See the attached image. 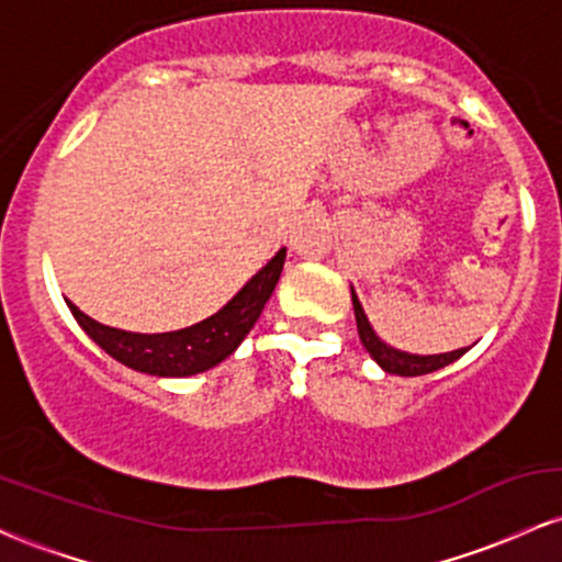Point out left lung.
I'll use <instances>...</instances> for the list:
<instances>
[{
	"label": "left lung",
	"instance_id": "obj_1",
	"mask_svg": "<svg viewBox=\"0 0 562 562\" xmlns=\"http://www.w3.org/2000/svg\"><path fill=\"white\" fill-rule=\"evenodd\" d=\"M351 301H353V314H357V330H359V340H362V346L370 351V357L375 359V362L383 367L385 372H391V375H402V378H417V375H428V372H436L441 370V367H447L454 362V359H460L462 353L468 351V348H457V351H449V353H434V357H420V353H406V351H398V348L393 346H385L383 340L378 338L375 330H372L370 319H367L362 303H359L357 293L351 290Z\"/></svg>",
	"mask_w": 562,
	"mask_h": 562
}]
</instances>
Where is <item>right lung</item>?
Returning a JSON list of instances; mask_svg holds the SVG:
<instances>
[{
  "label": "right lung",
  "mask_w": 562,
  "mask_h": 562,
  "mask_svg": "<svg viewBox=\"0 0 562 562\" xmlns=\"http://www.w3.org/2000/svg\"><path fill=\"white\" fill-rule=\"evenodd\" d=\"M285 263V248L274 254V259L261 267L237 295L227 301V306L218 308L209 319L198 325L184 327L173 333H126L119 327H108L94 322L81 312L79 306L68 301L70 314L81 325V330L94 340L105 353H111L115 362L132 367L156 378H187L198 372L211 370L229 357L243 344L245 335L261 317L263 303L274 293L277 280Z\"/></svg>",
  "instance_id": "right-lung-1"
}]
</instances>
